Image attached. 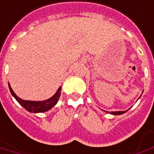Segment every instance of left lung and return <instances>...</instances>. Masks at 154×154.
<instances>
[{"mask_svg": "<svg viewBox=\"0 0 154 154\" xmlns=\"http://www.w3.org/2000/svg\"><path fill=\"white\" fill-rule=\"evenodd\" d=\"M125 112H126V111H122V112H112L111 114H113V115H122V114H123Z\"/></svg>", "mask_w": 154, "mask_h": 154, "instance_id": "8db88e82", "label": "left lung"}]
</instances>
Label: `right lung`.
<instances>
[{
  "mask_svg": "<svg viewBox=\"0 0 154 154\" xmlns=\"http://www.w3.org/2000/svg\"><path fill=\"white\" fill-rule=\"evenodd\" d=\"M9 88L11 90V94L14 97V98L17 100V102L20 103L23 108H25L27 111H29L30 112H44L48 110H50L51 107H53L57 103L59 97L60 95V91H61V87L58 88L57 93L54 94L53 96L49 98L48 100L42 101V102H35V101H26L23 100L18 97L16 94H14V91L12 90L11 85L9 84Z\"/></svg>",
  "mask_w": 154,
  "mask_h": 154,
  "instance_id": "add662e5",
  "label": "right lung"
}]
</instances>
